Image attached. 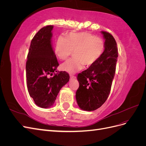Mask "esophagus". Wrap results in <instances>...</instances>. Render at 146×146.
Returning a JSON list of instances; mask_svg holds the SVG:
<instances>
[{"label": "esophagus", "instance_id": "34e87169", "mask_svg": "<svg viewBox=\"0 0 146 146\" xmlns=\"http://www.w3.org/2000/svg\"><path fill=\"white\" fill-rule=\"evenodd\" d=\"M70 78L71 79H74V78H76V77H75L74 76H72V75H70Z\"/></svg>", "mask_w": 146, "mask_h": 146}]
</instances>
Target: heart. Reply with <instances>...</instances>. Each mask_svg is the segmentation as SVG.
Returning <instances> with one entry per match:
<instances>
[{"instance_id": "1", "label": "heart", "mask_w": 146, "mask_h": 146, "mask_svg": "<svg viewBox=\"0 0 146 146\" xmlns=\"http://www.w3.org/2000/svg\"><path fill=\"white\" fill-rule=\"evenodd\" d=\"M102 39L88 32L70 33L67 36H60L55 44V53L60 60H65L75 50L74 57L68 59L61 68L69 73L81 70L84 64L90 66L95 64L104 51Z\"/></svg>"}]
</instances>
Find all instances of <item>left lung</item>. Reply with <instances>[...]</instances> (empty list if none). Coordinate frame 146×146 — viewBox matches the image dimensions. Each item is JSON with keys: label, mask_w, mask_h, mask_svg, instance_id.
<instances>
[{"label": "left lung", "mask_w": 146, "mask_h": 146, "mask_svg": "<svg viewBox=\"0 0 146 146\" xmlns=\"http://www.w3.org/2000/svg\"><path fill=\"white\" fill-rule=\"evenodd\" d=\"M105 39V49L93 65L78 74L79 87L76 98L82 110L94 111L107 100L111 91L116 71L118 51L116 42L110 33L102 31Z\"/></svg>", "instance_id": "8db88e82"}]
</instances>
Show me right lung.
I'll return each instance as SVG.
<instances>
[{"instance_id": "1", "label": "right lung", "mask_w": 146, "mask_h": 146, "mask_svg": "<svg viewBox=\"0 0 146 146\" xmlns=\"http://www.w3.org/2000/svg\"><path fill=\"white\" fill-rule=\"evenodd\" d=\"M53 25L39 30L30 43L26 62L29 93L35 104L44 108L54 105L61 88L69 80L66 71L55 74L59 66L52 44ZM54 74V76L48 78Z\"/></svg>"}]
</instances>
